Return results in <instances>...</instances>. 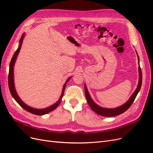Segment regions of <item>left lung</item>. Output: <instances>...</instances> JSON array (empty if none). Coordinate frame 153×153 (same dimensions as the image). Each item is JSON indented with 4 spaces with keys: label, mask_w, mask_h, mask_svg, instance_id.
Masks as SVG:
<instances>
[{
    "label": "left lung",
    "mask_w": 153,
    "mask_h": 153,
    "mask_svg": "<svg viewBox=\"0 0 153 153\" xmlns=\"http://www.w3.org/2000/svg\"><path fill=\"white\" fill-rule=\"evenodd\" d=\"M137 57H138V64H139V57L137 53ZM138 75H139V80H138V84L137 85V87L135 92H133V94L131 96L130 98H129L128 101H126V103H125L124 105L119 106V107L115 108H103L101 107V106H99L98 105H97L94 101L92 100L91 98V97L88 92L87 88L85 84L84 88H85V97L87 101V103L90 106V107L91 109L95 112L96 114H98L100 115H102V116H105V117H114V116H116V115H120L123 113H124L125 111H126L129 107H130L132 103H133L134 100H135L137 95L138 94V92L140 91V88L142 86V71H141V68L140 67V64H139V67H138Z\"/></svg>",
    "instance_id": "8db88e82"
}]
</instances>
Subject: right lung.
Returning <instances> with one entry per match:
<instances>
[{
	"label": "right lung",
	"mask_w": 153,
	"mask_h": 153,
	"mask_svg": "<svg viewBox=\"0 0 153 153\" xmlns=\"http://www.w3.org/2000/svg\"><path fill=\"white\" fill-rule=\"evenodd\" d=\"M25 37V33H24L22 34L21 38L20 39L19 41V43L20 45L19 47H18V49L16 50V52L14 53L13 56L11 59V61L10 62V70H9V75H8V85H9V89H10V92L11 94L13 96V98L15 100V101L16 102L19 104L22 107L25 109V110L28 111L29 112L31 113V114H33L35 115H45V114H47L50 112H52V110H55L57 106L59 105L60 103H61V101L62 100V98L63 97L64 93V90H65V87L66 85V83L71 79V76L69 77L68 79L67 80V81L66 82L65 84H64L63 88H62V93L61 96H60V98L59 99V100L57 101L56 103L53 104L52 105H51L47 108H43V109H38V108H34L33 107H31V106H29L26 105L24 101H23L20 98V97L18 96L17 92L16 91L15 89V83H14V66H15V63L16 62V58L18 57V55L20 52V50L21 49L22 47V43H23V40H24V38Z\"/></svg>",
	"instance_id": "right-lung-1"
}]
</instances>
